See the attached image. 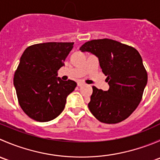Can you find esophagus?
Instances as JSON below:
<instances>
[{
	"instance_id": "1",
	"label": "esophagus",
	"mask_w": 160,
	"mask_h": 160,
	"mask_svg": "<svg viewBox=\"0 0 160 160\" xmlns=\"http://www.w3.org/2000/svg\"><path fill=\"white\" fill-rule=\"evenodd\" d=\"M85 83H83V82H81V81H80V82H78V83H77V85H78L79 87H81V86H83V85H84Z\"/></svg>"
}]
</instances>
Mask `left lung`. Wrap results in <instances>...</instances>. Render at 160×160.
Wrapping results in <instances>:
<instances>
[{"label": "left lung", "mask_w": 160, "mask_h": 160, "mask_svg": "<svg viewBox=\"0 0 160 160\" xmlns=\"http://www.w3.org/2000/svg\"><path fill=\"white\" fill-rule=\"evenodd\" d=\"M80 50L98 58L109 85L107 91L93 87L88 104L90 112L106 124L126 119L138 107L147 84V72L139 52L132 46L108 38L87 42Z\"/></svg>", "instance_id": "8db88e82"}]
</instances>
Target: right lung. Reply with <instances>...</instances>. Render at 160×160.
Wrapping results in <instances>:
<instances>
[{"mask_svg":"<svg viewBox=\"0 0 160 160\" xmlns=\"http://www.w3.org/2000/svg\"><path fill=\"white\" fill-rule=\"evenodd\" d=\"M73 47V42L33 45L22 54L14 77V86L24 112L38 122H49L63 111L67 98L77 87L63 81L58 70Z\"/></svg>","mask_w":160,"mask_h":160,"instance_id":"obj_1","label":"right lung"}]
</instances>
